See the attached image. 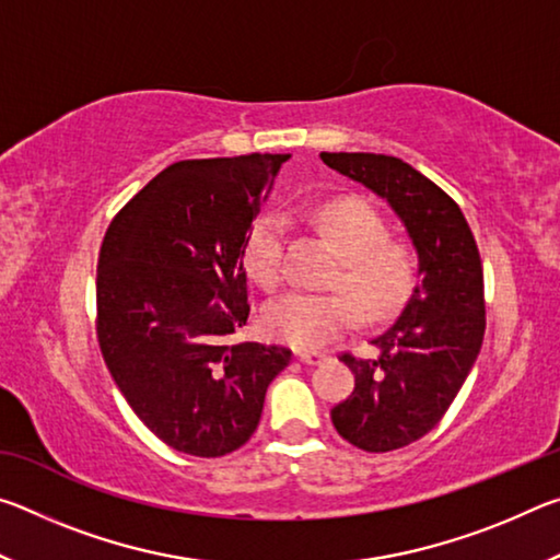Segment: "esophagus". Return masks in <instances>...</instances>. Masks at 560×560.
Wrapping results in <instances>:
<instances>
[{
	"label": "esophagus",
	"mask_w": 560,
	"mask_h": 560,
	"mask_svg": "<svg viewBox=\"0 0 560 560\" xmlns=\"http://www.w3.org/2000/svg\"><path fill=\"white\" fill-rule=\"evenodd\" d=\"M299 360L303 365H320L326 360V353H308V350H301Z\"/></svg>",
	"instance_id": "obj_1"
}]
</instances>
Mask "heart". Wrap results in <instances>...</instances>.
Wrapping results in <instances>:
<instances>
[{
  "label": "heart",
  "mask_w": 560,
  "mask_h": 560,
  "mask_svg": "<svg viewBox=\"0 0 560 560\" xmlns=\"http://www.w3.org/2000/svg\"><path fill=\"white\" fill-rule=\"evenodd\" d=\"M316 220L343 257L334 287L346 291L354 303L350 304L343 293L308 291H291L271 301L261 318L264 330L279 343L299 350H316L346 334L355 324V311L365 324L390 318L410 296L415 283L410 252L387 242L390 232L371 202L360 197H338L318 207ZM287 214L269 212L254 222L246 236V271L269 291L287 277Z\"/></svg>",
  "instance_id": "obj_1"
}]
</instances>
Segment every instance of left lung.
<instances>
[{"mask_svg":"<svg viewBox=\"0 0 560 560\" xmlns=\"http://www.w3.org/2000/svg\"><path fill=\"white\" fill-rule=\"evenodd\" d=\"M336 173L393 207L417 252V287L383 334L377 353L340 360L355 387L330 410L353 447L390 452L420 440L447 412L485 340V273L459 205L393 155L320 153Z\"/></svg>","mask_w":560,"mask_h":560,"instance_id":"left-lung-1","label":"left lung"}]
</instances>
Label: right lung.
<instances>
[{
	"mask_svg": "<svg viewBox=\"0 0 560 560\" xmlns=\"http://www.w3.org/2000/svg\"><path fill=\"white\" fill-rule=\"evenodd\" d=\"M291 155L183 160L122 207L103 236L98 346L118 390L167 447L240 450L261 420L281 346L226 340L246 326L244 246Z\"/></svg>",
	"mask_w": 560,
	"mask_h": 560,
	"instance_id": "1",
	"label": "right lung"
}]
</instances>
